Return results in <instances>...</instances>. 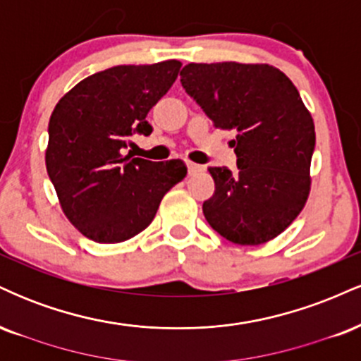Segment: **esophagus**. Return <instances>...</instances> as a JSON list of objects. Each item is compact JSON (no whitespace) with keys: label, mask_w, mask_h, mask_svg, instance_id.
I'll return each instance as SVG.
<instances>
[{"label":"esophagus","mask_w":361,"mask_h":361,"mask_svg":"<svg viewBox=\"0 0 361 361\" xmlns=\"http://www.w3.org/2000/svg\"><path fill=\"white\" fill-rule=\"evenodd\" d=\"M186 168H188V173H190V175H193V173L202 171V166H200V164H195V163H192V161H188V163H186Z\"/></svg>","instance_id":"obj_1"}]
</instances>
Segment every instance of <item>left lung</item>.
<instances>
[{
    "label": "left lung",
    "instance_id": "1",
    "mask_svg": "<svg viewBox=\"0 0 361 361\" xmlns=\"http://www.w3.org/2000/svg\"><path fill=\"white\" fill-rule=\"evenodd\" d=\"M181 86L215 127L234 130L238 171L209 168L215 192L207 222L231 243L276 238L304 209L316 130L293 82L268 64L190 62Z\"/></svg>",
    "mask_w": 361,
    "mask_h": 361
}]
</instances>
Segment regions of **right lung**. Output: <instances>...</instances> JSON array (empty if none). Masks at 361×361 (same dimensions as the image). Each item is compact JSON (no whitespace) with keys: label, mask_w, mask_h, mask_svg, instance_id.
Listing matches in <instances>:
<instances>
[{"label":"right lung","mask_w":361,"mask_h":361,"mask_svg":"<svg viewBox=\"0 0 361 361\" xmlns=\"http://www.w3.org/2000/svg\"><path fill=\"white\" fill-rule=\"evenodd\" d=\"M180 61L115 66L78 82L49 120L45 166L66 217L97 243H122L152 222L169 188L186 176L181 159L123 156L134 134L152 132L149 110L168 93Z\"/></svg>","instance_id":"obj_1"}]
</instances>
